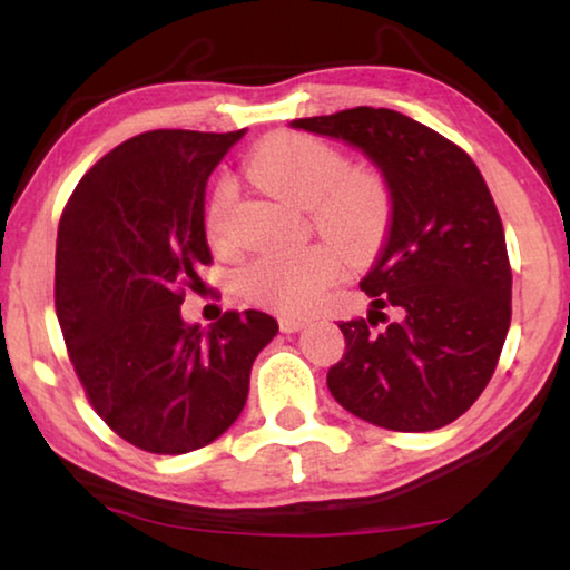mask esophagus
Instances as JSON below:
<instances>
[{
    "instance_id": "esophagus-1",
    "label": "esophagus",
    "mask_w": 570,
    "mask_h": 570,
    "mask_svg": "<svg viewBox=\"0 0 570 570\" xmlns=\"http://www.w3.org/2000/svg\"><path fill=\"white\" fill-rule=\"evenodd\" d=\"M278 326H282L284 334H294L304 330L306 320H298V316H282V320H278Z\"/></svg>"
}]
</instances>
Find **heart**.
<instances>
[{
	"mask_svg": "<svg viewBox=\"0 0 570 570\" xmlns=\"http://www.w3.org/2000/svg\"><path fill=\"white\" fill-rule=\"evenodd\" d=\"M258 188L308 210L314 228L350 256H366L380 246L390 224V193L370 173H350L346 160L306 135H276L246 160ZM234 188L224 180L210 198L206 226L220 238ZM340 276V256L324 244L264 250L238 272V286L250 302L282 314H304L320 304Z\"/></svg>",
	"mask_w": 570,
	"mask_h": 570,
	"instance_id": "1",
	"label": "heart"
}]
</instances>
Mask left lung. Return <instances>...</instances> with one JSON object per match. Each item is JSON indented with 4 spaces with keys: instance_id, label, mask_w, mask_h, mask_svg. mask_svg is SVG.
<instances>
[{
    "instance_id": "1",
    "label": "left lung",
    "mask_w": 570,
    "mask_h": 570,
    "mask_svg": "<svg viewBox=\"0 0 570 570\" xmlns=\"http://www.w3.org/2000/svg\"><path fill=\"white\" fill-rule=\"evenodd\" d=\"M362 153L390 193V234L360 282L366 320L342 322L332 397L364 422L430 432L458 420L495 372L510 326L503 224L475 163L428 125L387 108L288 122ZM387 305L399 320L374 333Z\"/></svg>"
}]
</instances>
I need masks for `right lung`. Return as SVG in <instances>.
Listing matches in <instances>:
<instances>
[{"label":"right lung","mask_w":570,"mask_h":570,"mask_svg":"<svg viewBox=\"0 0 570 570\" xmlns=\"http://www.w3.org/2000/svg\"><path fill=\"white\" fill-rule=\"evenodd\" d=\"M236 132L150 130L120 142L77 183L60 218L55 308L95 412L130 445L183 455L238 420L274 316H180L183 286L210 264L206 183Z\"/></svg>","instance_id":"right-lung-1"}]
</instances>
